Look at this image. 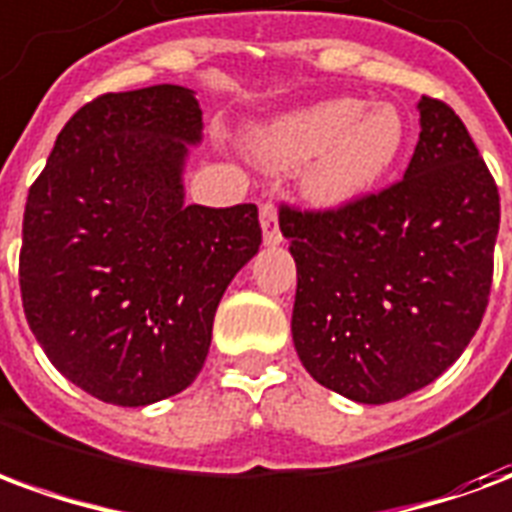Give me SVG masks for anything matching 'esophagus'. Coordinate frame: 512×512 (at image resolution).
Here are the masks:
<instances>
[{"label": "esophagus", "mask_w": 512, "mask_h": 512, "mask_svg": "<svg viewBox=\"0 0 512 512\" xmlns=\"http://www.w3.org/2000/svg\"><path fill=\"white\" fill-rule=\"evenodd\" d=\"M260 227H263V241L268 246L282 244V230H279V216L277 205L271 200H266L260 205Z\"/></svg>", "instance_id": "esophagus-1"}]
</instances>
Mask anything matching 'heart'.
Wrapping results in <instances>:
<instances>
[{"instance_id": "1", "label": "heart", "mask_w": 512, "mask_h": 512, "mask_svg": "<svg viewBox=\"0 0 512 512\" xmlns=\"http://www.w3.org/2000/svg\"><path fill=\"white\" fill-rule=\"evenodd\" d=\"M406 142V123L395 106L367 109L362 98H332L282 117L257 136V156L268 167H299L304 194L334 208L373 189L395 164Z\"/></svg>"}]
</instances>
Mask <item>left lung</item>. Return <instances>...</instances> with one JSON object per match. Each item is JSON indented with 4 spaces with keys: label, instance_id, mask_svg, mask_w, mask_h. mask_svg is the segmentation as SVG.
<instances>
[{
    "label": "left lung",
    "instance_id": "8db88e82",
    "mask_svg": "<svg viewBox=\"0 0 512 512\" xmlns=\"http://www.w3.org/2000/svg\"><path fill=\"white\" fill-rule=\"evenodd\" d=\"M406 175L323 211L282 202L296 260L293 345L356 403L417 392L463 354L488 307L499 189L450 106L422 95Z\"/></svg>",
    "mask_w": 512,
    "mask_h": 512
}]
</instances>
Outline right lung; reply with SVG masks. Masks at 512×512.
Masks as SVG:
<instances>
[{"label": "right lung", "mask_w": 512, "mask_h": 512, "mask_svg": "<svg viewBox=\"0 0 512 512\" xmlns=\"http://www.w3.org/2000/svg\"><path fill=\"white\" fill-rule=\"evenodd\" d=\"M197 98L178 84L84 104L29 186L18 285L62 376L115 406H147L197 378L230 279L257 255V205L183 202Z\"/></svg>", "instance_id": "1"}]
</instances>
